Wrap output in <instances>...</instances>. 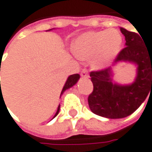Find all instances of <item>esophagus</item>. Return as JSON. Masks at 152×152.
I'll return each mask as SVG.
<instances>
[{
	"label": "esophagus",
	"mask_w": 152,
	"mask_h": 152,
	"mask_svg": "<svg viewBox=\"0 0 152 152\" xmlns=\"http://www.w3.org/2000/svg\"><path fill=\"white\" fill-rule=\"evenodd\" d=\"M80 75H82V77H88V71H87V69H86V68H83V69L81 70Z\"/></svg>",
	"instance_id": "1"
}]
</instances>
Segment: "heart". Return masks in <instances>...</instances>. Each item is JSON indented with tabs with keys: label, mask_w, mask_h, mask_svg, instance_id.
<instances>
[{
	"label": "heart",
	"mask_w": 152,
	"mask_h": 152,
	"mask_svg": "<svg viewBox=\"0 0 152 152\" xmlns=\"http://www.w3.org/2000/svg\"><path fill=\"white\" fill-rule=\"evenodd\" d=\"M123 42L121 32L115 28H109L86 32L75 40L72 48L78 58L91 59L93 66L100 69L118 55Z\"/></svg>",
	"instance_id": "b5f03b06"
}]
</instances>
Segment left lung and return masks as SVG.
<instances>
[{"mask_svg":"<svg viewBox=\"0 0 152 152\" xmlns=\"http://www.w3.org/2000/svg\"><path fill=\"white\" fill-rule=\"evenodd\" d=\"M126 47L115 62L130 61L137 65V77L132 85L119 86L113 82L111 67L90 72L94 86L88 96L91 111L109 119L124 118L134 113L152 91V49L143 45L139 34L121 28Z\"/></svg>","mask_w":152,"mask_h":152,"instance_id":"obj_1","label":"left lung"}]
</instances>
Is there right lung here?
Masks as SVG:
<instances>
[{"instance_id": "right-lung-1", "label": "right lung", "mask_w": 152, "mask_h": 152, "mask_svg": "<svg viewBox=\"0 0 152 152\" xmlns=\"http://www.w3.org/2000/svg\"><path fill=\"white\" fill-rule=\"evenodd\" d=\"M0 70H1V64H0ZM79 77H80V75H79L78 74H74V75H71L70 77L67 78V80H66V84H65V86H64V87H63V89H62L61 94H63L66 89H68V88H70L71 86H73L75 83H77V82L78 81ZM0 88H1V86H0ZM59 109H60V105L58 106V111H57V113H56L55 116H57V115H58V113H59ZM55 116H54V117H55Z\"/></svg>"}]
</instances>
